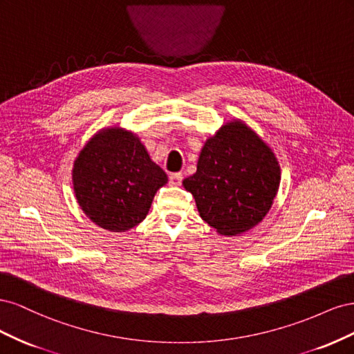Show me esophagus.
I'll use <instances>...</instances> for the list:
<instances>
[{
    "label": "esophagus",
    "mask_w": 354,
    "mask_h": 354,
    "mask_svg": "<svg viewBox=\"0 0 354 354\" xmlns=\"http://www.w3.org/2000/svg\"><path fill=\"white\" fill-rule=\"evenodd\" d=\"M181 180H183V174L181 173H173L169 176V185L171 186H180Z\"/></svg>",
    "instance_id": "1"
}]
</instances>
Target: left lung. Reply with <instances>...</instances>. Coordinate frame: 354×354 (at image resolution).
<instances>
[{
	"mask_svg": "<svg viewBox=\"0 0 354 354\" xmlns=\"http://www.w3.org/2000/svg\"><path fill=\"white\" fill-rule=\"evenodd\" d=\"M281 183L272 149L241 121L223 125L203 145L194 176L183 186L199 216L224 236H236L269 212Z\"/></svg>",
	"mask_w": 354,
	"mask_h": 354,
	"instance_id": "1",
	"label": "left lung"
}]
</instances>
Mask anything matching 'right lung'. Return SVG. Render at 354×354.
Here are the masks:
<instances>
[{
  "mask_svg": "<svg viewBox=\"0 0 354 354\" xmlns=\"http://www.w3.org/2000/svg\"><path fill=\"white\" fill-rule=\"evenodd\" d=\"M75 196L97 226L130 230L142 223L168 177L142 142L122 128H108L84 146L72 169Z\"/></svg>",
  "mask_w": 354,
  "mask_h": 354,
  "instance_id": "add662e5",
  "label": "right lung"
}]
</instances>
